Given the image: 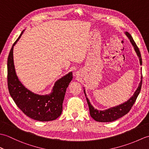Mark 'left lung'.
Returning a JSON list of instances; mask_svg holds the SVG:
<instances>
[{
	"mask_svg": "<svg viewBox=\"0 0 149 149\" xmlns=\"http://www.w3.org/2000/svg\"><path fill=\"white\" fill-rule=\"evenodd\" d=\"M125 34L129 38V40H130L132 45L134 46L135 51L137 53L139 58H140V65H141L142 59H141V54L140 52V50H139V48L138 47L136 44L135 42L134 41L133 38H132V37L131 36V34L127 32H126ZM141 85H142V76H141V80L140 84H139L138 88H137V90H136L133 96L130 98V99H129L127 102H125L122 104H120L119 106L111 107V108L106 109L105 111H98L95 109H94V107L91 105L89 100H88V99L86 97L87 102L88 104V107H89L90 113L91 116L95 120L100 122H113V121H115V120L117 119L121 118V117H122L123 116H124L125 115H126V114L128 113L129 111L131 110V107H132L133 104L136 102V100L138 95L140 92ZM84 91L85 93L84 90ZM85 96L86 97V93H85Z\"/></svg>",
	"mask_w": 149,
	"mask_h": 149,
	"instance_id": "left-lung-1",
	"label": "left lung"
}]
</instances>
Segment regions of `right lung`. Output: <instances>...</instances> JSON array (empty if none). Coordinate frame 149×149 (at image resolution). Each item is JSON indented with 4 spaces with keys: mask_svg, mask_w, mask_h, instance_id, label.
Wrapping results in <instances>:
<instances>
[{
    "mask_svg": "<svg viewBox=\"0 0 149 149\" xmlns=\"http://www.w3.org/2000/svg\"><path fill=\"white\" fill-rule=\"evenodd\" d=\"M24 31L13 45L8 58V86L9 94L18 108L25 115L41 122L54 120L61 115L66 90L72 79L70 72L56 82L53 91L49 95H39L25 88L18 80L13 63V47Z\"/></svg>",
    "mask_w": 149,
    "mask_h": 149,
    "instance_id": "1",
    "label": "right lung"
}]
</instances>
